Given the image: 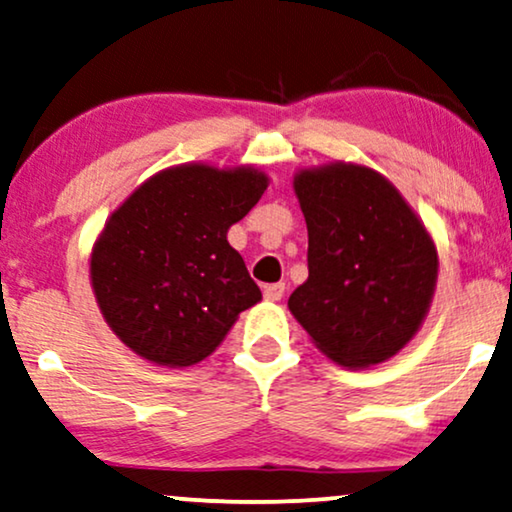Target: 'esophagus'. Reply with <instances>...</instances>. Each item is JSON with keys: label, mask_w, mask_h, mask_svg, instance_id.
<instances>
[{"label": "esophagus", "mask_w": 512, "mask_h": 512, "mask_svg": "<svg viewBox=\"0 0 512 512\" xmlns=\"http://www.w3.org/2000/svg\"><path fill=\"white\" fill-rule=\"evenodd\" d=\"M284 284L282 282H277V284H268V287L263 289V296H265V301H282V296H284Z\"/></svg>", "instance_id": "34e87169"}]
</instances>
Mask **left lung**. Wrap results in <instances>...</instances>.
I'll return each instance as SVG.
<instances>
[{"label":"left lung","mask_w":512,"mask_h":512,"mask_svg":"<svg viewBox=\"0 0 512 512\" xmlns=\"http://www.w3.org/2000/svg\"><path fill=\"white\" fill-rule=\"evenodd\" d=\"M294 192L308 225V280L289 296L291 315L338 367L390 360L433 303V235L402 192L364 164L298 169Z\"/></svg>","instance_id":"1"}]
</instances>
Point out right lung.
<instances>
[{"instance_id": "right-lung-1", "label": "right lung", "mask_w": 512, "mask_h": 512, "mask_svg": "<svg viewBox=\"0 0 512 512\" xmlns=\"http://www.w3.org/2000/svg\"><path fill=\"white\" fill-rule=\"evenodd\" d=\"M265 171L185 162L143 181L98 232L89 277L103 320L138 357L190 367L261 301L228 230L268 188Z\"/></svg>"}]
</instances>
